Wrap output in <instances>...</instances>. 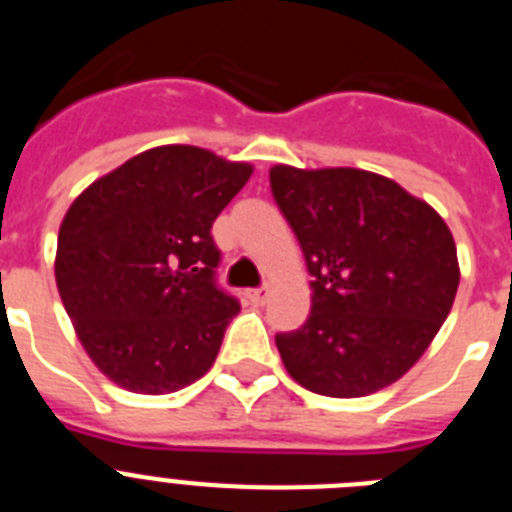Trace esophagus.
<instances>
[{
  "instance_id": "1",
  "label": "esophagus",
  "mask_w": 512,
  "mask_h": 512,
  "mask_svg": "<svg viewBox=\"0 0 512 512\" xmlns=\"http://www.w3.org/2000/svg\"><path fill=\"white\" fill-rule=\"evenodd\" d=\"M246 297L253 302V305H264L266 297H269V289H266V287H261V289H248Z\"/></svg>"
}]
</instances>
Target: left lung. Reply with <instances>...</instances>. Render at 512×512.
I'll use <instances>...</instances> for the list:
<instances>
[{"label":"left lung","mask_w":512,"mask_h":512,"mask_svg":"<svg viewBox=\"0 0 512 512\" xmlns=\"http://www.w3.org/2000/svg\"><path fill=\"white\" fill-rule=\"evenodd\" d=\"M269 182L312 274L305 325L277 336L284 369L325 397L390 387L454 305L461 271L449 225L374 171L277 164Z\"/></svg>","instance_id":"8db88e82"}]
</instances>
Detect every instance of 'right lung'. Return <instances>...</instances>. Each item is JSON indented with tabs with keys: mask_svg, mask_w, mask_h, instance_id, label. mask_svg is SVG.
<instances>
[{
	"mask_svg": "<svg viewBox=\"0 0 512 512\" xmlns=\"http://www.w3.org/2000/svg\"><path fill=\"white\" fill-rule=\"evenodd\" d=\"M251 174L207 148L158 146L71 202L56 287L87 356L117 387L169 395L215 364L241 307L215 287L210 230Z\"/></svg>",
	"mask_w": 512,
	"mask_h": 512,
	"instance_id": "1",
	"label": "right lung"
}]
</instances>
